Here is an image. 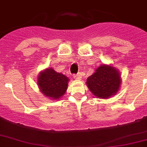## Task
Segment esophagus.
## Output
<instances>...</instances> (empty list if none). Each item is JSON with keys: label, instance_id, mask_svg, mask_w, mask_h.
<instances>
[{"label": "esophagus", "instance_id": "obj_1", "mask_svg": "<svg viewBox=\"0 0 147 147\" xmlns=\"http://www.w3.org/2000/svg\"><path fill=\"white\" fill-rule=\"evenodd\" d=\"M74 78L75 79H81V78H82V76H81L80 74H78L74 75Z\"/></svg>", "mask_w": 147, "mask_h": 147}]
</instances>
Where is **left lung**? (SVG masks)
Segmentation results:
<instances>
[{
    "label": "left lung",
    "instance_id": "left-lung-1",
    "mask_svg": "<svg viewBox=\"0 0 147 147\" xmlns=\"http://www.w3.org/2000/svg\"><path fill=\"white\" fill-rule=\"evenodd\" d=\"M86 83L95 96L106 99L118 92L121 84V76L117 68L103 64L87 78Z\"/></svg>",
    "mask_w": 147,
    "mask_h": 147
}]
</instances>
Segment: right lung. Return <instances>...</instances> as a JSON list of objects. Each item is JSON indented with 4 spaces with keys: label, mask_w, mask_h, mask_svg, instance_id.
<instances>
[{
    "label": "right lung",
    "mask_w": 147,
    "mask_h": 147,
    "mask_svg": "<svg viewBox=\"0 0 147 147\" xmlns=\"http://www.w3.org/2000/svg\"><path fill=\"white\" fill-rule=\"evenodd\" d=\"M68 78L53 68H47L38 76L37 84L41 92L52 100H58L65 93Z\"/></svg>",
    "instance_id": "1"
}]
</instances>
